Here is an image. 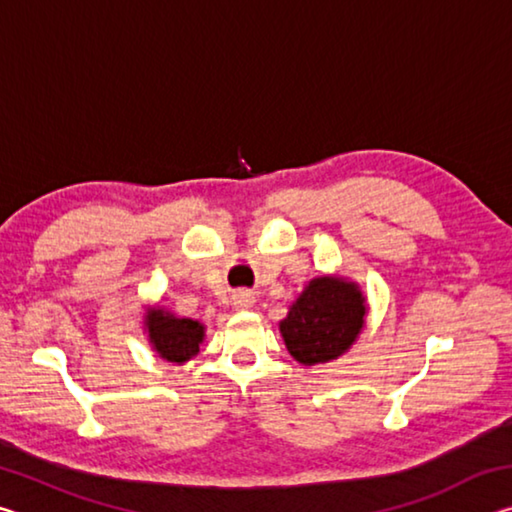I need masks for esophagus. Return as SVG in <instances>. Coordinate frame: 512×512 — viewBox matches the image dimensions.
<instances>
[{
  "mask_svg": "<svg viewBox=\"0 0 512 512\" xmlns=\"http://www.w3.org/2000/svg\"><path fill=\"white\" fill-rule=\"evenodd\" d=\"M253 302L255 300L248 291H241L235 298H232V305H235V309H248V307H253Z\"/></svg>",
  "mask_w": 512,
  "mask_h": 512,
  "instance_id": "esophagus-1",
  "label": "esophagus"
}]
</instances>
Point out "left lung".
I'll return each instance as SVG.
<instances>
[{"label": "left lung", "mask_w": 512, "mask_h": 512, "mask_svg": "<svg viewBox=\"0 0 512 512\" xmlns=\"http://www.w3.org/2000/svg\"><path fill=\"white\" fill-rule=\"evenodd\" d=\"M366 314V296L357 282L320 275L289 307L280 334L293 359L302 366H318L352 348L366 325Z\"/></svg>", "instance_id": "8db88e82"}]
</instances>
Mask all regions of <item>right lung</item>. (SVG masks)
<instances>
[{"label":"right lung","instance_id":"1","mask_svg":"<svg viewBox=\"0 0 512 512\" xmlns=\"http://www.w3.org/2000/svg\"><path fill=\"white\" fill-rule=\"evenodd\" d=\"M144 327L149 332L153 350L171 363H185L201 352L205 327L198 320L178 318L162 307H149L144 316Z\"/></svg>","mask_w":512,"mask_h":512}]
</instances>
